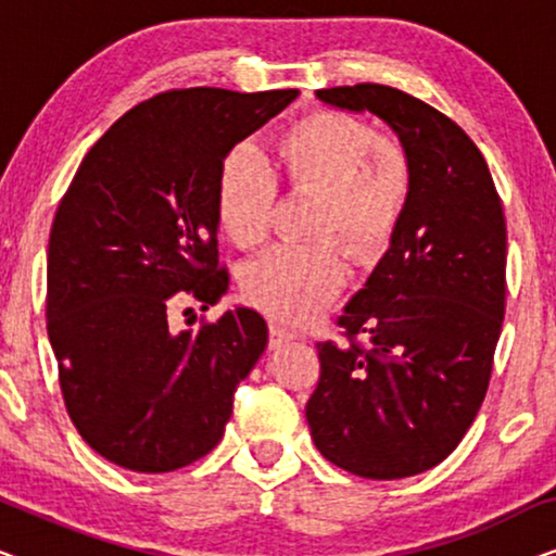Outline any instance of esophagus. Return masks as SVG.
<instances>
[{"instance_id": "34e87169", "label": "esophagus", "mask_w": 556, "mask_h": 556, "mask_svg": "<svg viewBox=\"0 0 556 556\" xmlns=\"http://www.w3.org/2000/svg\"><path fill=\"white\" fill-rule=\"evenodd\" d=\"M293 339H295L293 331H288V329H283V326H278V324H270V337H268V346L270 349H280V346L291 344Z\"/></svg>"}]
</instances>
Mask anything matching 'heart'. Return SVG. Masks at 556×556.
Listing matches in <instances>:
<instances>
[{"label": "heart", "instance_id": "obj_1", "mask_svg": "<svg viewBox=\"0 0 556 556\" xmlns=\"http://www.w3.org/2000/svg\"><path fill=\"white\" fill-rule=\"evenodd\" d=\"M286 187L316 194L314 238L339 235L359 263L387 253L413 192L407 151L390 136H377L364 118L316 111L288 126L276 141ZM276 179L250 147L225 154L215 181V215L223 232L242 250L268 240ZM245 299L278 321L306 324L346 286L339 242L278 248L242 270Z\"/></svg>", "mask_w": 556, "mask_h": 556}]
</instances>
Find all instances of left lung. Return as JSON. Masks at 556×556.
Here are the masks:
<instances>
[{
	"label": "left lung",
	"mask_w": 556,
	"mask_h": 556,
	"mask_svg": "<svg viewBox=\"0 0 556 556\" xmlns=\"http://www.w3.org/2000/svg\"><path fill=\"white\" fill-rule=\"evenodd\" d=\"M316 98L375 113L413 166L397 232L339 316L349 341L316 344L321 377L306 405L326 460L394 481L445 460L481 409L506 308L504 207L481 151L432 105L377 83Z\"/></svg>",
	"instance_id": "8db88e82"
}]
</instances>
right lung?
I'll return each mask as SVG.
<instances>
[{"mask_svg": "<svg viewBox=\"0 0 556 556\" xmlns=\"http://www.w3.org/2000/svg\"><path fill=\"white\" fill-rule=\"evenodd\" d=\"M299 90H166L83 159L48 245V337L80 438L136 473H169L225 435L238 384L268 344L253 308L172 331L185 301L223 299L215 181L235 143ZM192 311V308H187Z\"/></svg>", "mask_w": 556, "mask_h": 556, "instance_id": "right-lung-1", "label": "right lung"}]
</instances>
